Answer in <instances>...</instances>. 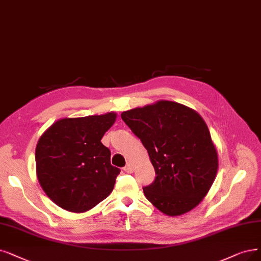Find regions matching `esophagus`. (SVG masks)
<instances>
[{"label":"esophagus","instance_id":"1","mask_svg":"<svg viewBox=\"0 0 261 261\" xmlns=\"http://www.w3.org/2000/svg\"><path fill=\"white\" fill-rule=\"evenodd\" d=\"M123 170H124L125 172H127V173H133V172H134V167H133L132 164H127L126 166L124 167Z\"/></svg>","mask_w":261,"mask_h":261}]
</instances>
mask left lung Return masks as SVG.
<instances>
[{"mask_svg": "<svg viewBox=\"0 0 261 261\" xmlns=\"http://www.w3.org/2000/svg\"><path fill=\"white\" fill-rule=\"evenodd\" d=\"M122 120L141 140L155 169L144 196L166 215L178 216L199 204L218 168L217 152L203 119L179 102L160 100L124 111Z\"/></svg>", "mask_w": 261, "mask_h": 261, "instance_id": "1", "label": "left lung"}]
</instances>
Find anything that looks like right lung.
Masks as SVG:
<instances>
[{
    "label": "right lung",
    "instance_id": "obj_1",
    "mask_svg": "<svg viewBox=\"0 0 261 261\" xmlns=\"http://www.w3.org/2000/svg\"><path fill=\"white\" fill-rule=\"evenodd\" d=\"M117 113L66 118L40 136L36 174L46 195L60 207L81 213L94 207L113 190L120 169L110 163V150L100 140Z\"/></svg>",
    "mask_w": 261,
    "mask_h": 261
}]
</instances>
